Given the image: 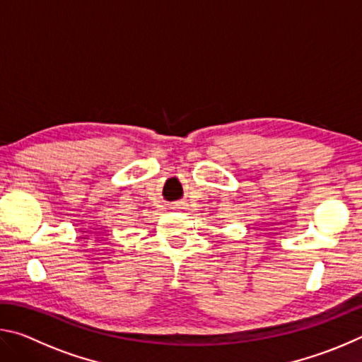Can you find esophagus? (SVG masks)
Wrapping results in <instances>:
<instances>
[{
	"label": "esophagus",
	"mask_w": 362,
	"mask_h": 362,
	"mask_svg": "<svg viewBox=\"0 0 362 362\" xmlns=\"http://www.w3.org/2000/svg\"><path fill=\"white\" fill-rule=\"evenodd\" d=\"M182 206H183V204H180V203H179V204H175V207H182Z\"/></svg>",
	"instance_id": "esophagus-1"
}]
</instances>
